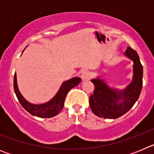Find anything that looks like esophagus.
Returning a JSON list of instances; mask_svg holds the SVG:
<instances>
[{
	"instance_id": "1",
	"label": "esophagus",
	"mask_w": 154,
	"mask_h": 154,
	"mask_svg": "<svg viewBox=\"0 0 154 154\" xmlns=\"http://www.w3.org/2000/svg\"><path fill=\"white\" fill-rule=\"evenodd\" d=\"M81 77H82V79L83 80V81H85V80H89L92 77L91 75V73L89 72V71H83L81 74Z\"/></svg>"
}]
</instances>
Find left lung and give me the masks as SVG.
<instances>
[{"label":"left lung","instance_id":"1","mask_svg":"<svg viewBox=\"0 0 154 154\" xmlns=\"http://www.w3.org/2000/svg\"><path fill=\"white\" fill-rule=\"evenodd\" d=\"M125 55L133 60V79L127 88L119 92L110 89L103 80L95 79L93 94L89 97V105L93 113L104 119H116L127 112L137 101L143 86V65L138 54L132 48L128 47ZM123 99L119 103L118 101Z\"/></svg>","mask_w":154,"mask_h":154}]
</instances>
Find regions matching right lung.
Returning a JSON list of instances; mask_svg holds the SVG:
<instances>
[{"label":"right lung","mask_w":154,"mask_h":154,"mask_svg":"<svg viewBox=\"0 0 154 154\" xmlns=\"http://www.w3.org/2000/svg\"><path fill=\"white\" fill-rule=\"evenodd\" d=\"M81 82V79L79 77L72 78L68 81L65 82L58 90V93L51 99V101L41 105L31 104L25 100L21 92H19L17 85V77L16 73L14 77V89L16 94L19 103H21L23 108L28 111L30 114L36 116L41 118H51L56 116L61 112L64 106L65 96L71 89L76 86Z\"/></svg>","instance_id":"1"}]
</instances>
